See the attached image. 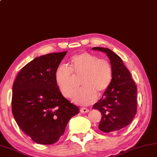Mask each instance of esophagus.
Returning a JSON list of instances; mask_svg holds the SVG:
<instances>
[{
  "label": "esophagus",
  "mask_w": 157,
  "mask_h": 157,
  "mask_svg": "<svg viewBox=\"0 0 157 157\" xmlns=\"http://www.w3.org/2000/svg\"><path fill=\"white\" fill-rule=\"evenodd\" d=\"M80 112L82 113H88L89 110L86 108H81L80 109Z\"/></svg>",
  "instance_id": "34e87169"
}]
</instances>
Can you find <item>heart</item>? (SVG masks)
Returning <instances> with one entry per match:
<instances>
[{
  "mask_svg": "<svg viewBox=\"0 0 157 157\" xmlns=\"http://www.w3.org/2000/svg\"><path fill=\"white\" fill-rule=\"evenodd\" d=\"M83 88L77 93L73 101L81 105L93 104L98 96L102 95L111 86L113 68L106 59L97 55L83 52L70 59L69 67L61 65L56 68L55 80L59 92L65 98L72 97L76 80Z\"/></svg>",
  "mask_w": 157,
  "mask_h": 157,
  "instance_id": "heart-1",
  "label": "heart"
}]
</instances>
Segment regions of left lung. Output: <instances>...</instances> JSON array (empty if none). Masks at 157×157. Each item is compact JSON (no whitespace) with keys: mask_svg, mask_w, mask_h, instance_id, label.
I'll return each mask as SVG.
<instances>
[{"mask_svg":"<svg viewBox=\"0 0 157 157\" xmlns=\"http://www.w3.org/2000/svg\"><path fill=\"white\" fill-rule=\"evenodd\" d=\"M92 49L106 54L113 68L111 86L93 105V109L102 114L98 128L105 133L117 131L130 124L136 114L137 87L131 73L117 55L106 48Z\"/></svg>","mask_w":157,"mask_h":157,"instance_id":"left-lung-1","label":"left lung"}]
</instances>
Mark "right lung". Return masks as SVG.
I'll return each instance as SVG.
<instances>
[{
    "label": "right lung",
    "mask_w": 157,
    "mask_h": 157,
    "mask_svg": "<svg viewBox=\"0 0 157 157\" xmlns=\"http://www.w3.org/2000/svg\"><path fill=\"white\" fill-rule=\"evenodd\" d=\"M67 52L33 59L20 70L13 85L12 112L17 125L33 141L52 144L64 134L79 108L59 92L55 73Z\"/></svg>",
    "instance_id": "right-lung-1"
}]
</instances>
